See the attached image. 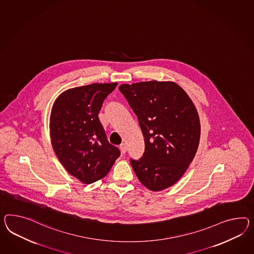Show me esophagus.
Here are the masks:
<instances>
[{
	"label": "esophagus",
	"mask_w": 254,
	"mask_h": 254,
	"mask_svg": "<svg viewBox=\"0 0 254 254\" xmlns=\"http://www.w3.org/2000/svg\"><path fill=\"white\" fill-rule=\"evenodd\" d=\"M120 149H121L123 154H125V153H126V151H127V146H126V144L124 143H122V144L120 145Z\"/></svg>",
	"instance_id": "34e87169"
}]
</instances>
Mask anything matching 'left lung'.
Segmentation results:
<instances>
[{"instance_id": "8db88e82", "label": "left lung", "mask_w": 254, "mask_h": 254, "mask_svg": "<svg viewBox=\"0 0 254 254\" xmlns=\"http://www.w3.org/2000/svg\"><path fill=\"white\" fill-rule=\"evenodd\" d=\"M136 114L145 150L130 160L144 187L159 191L173 186L195 156L201 136L198 111L187 93L172 81L120 85Z\"/></svg>"}]
</instances>
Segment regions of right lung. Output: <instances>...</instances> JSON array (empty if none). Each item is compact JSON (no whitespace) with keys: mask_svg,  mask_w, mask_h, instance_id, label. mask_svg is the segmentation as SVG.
I'll return each mask as SVG.
<instances>
[{"mask_svg":"<svg viewBox=\"0 0 254 254\" xmlns=\"http://www.w3.org/2000/svg\"><path fill=\"white\" fill-rule=\"evenodd\" d=\"M118 83L91 84L67 89L52 105V147L69 174L90 184L108 175L120 150L108 142L98 119L106 97Z\"/></svg>","mask_w":254,"mask_h":254,"instance_id":"right-lung-1","label":"right lung"}]
</instances>
